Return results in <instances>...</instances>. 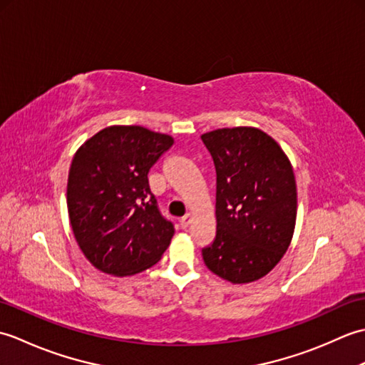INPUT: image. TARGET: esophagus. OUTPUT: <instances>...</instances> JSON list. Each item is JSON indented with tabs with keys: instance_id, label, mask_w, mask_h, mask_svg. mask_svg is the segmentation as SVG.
<instances>
[{
	"instance_id": "esophagus-1",
	"label": "esophagus",
	"mask_w": 365,
	"mask_h": 365,
	"mask_svg": "<svg viewBox=\"0 0 365 365\" xmlns=\"http://www.w3.org/2000/svg\"><path fill=\"white\" fill-rule=\"evenodd\" d=\"M191 221H192V215L191 213H187L183 216V218L180 220V226L183 227V229H187L190 224H191Z\"/></svg>"
}]
</instances>
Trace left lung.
Here are the masks:
<instances>
[{
	"label": "left lung",
	"mask_w": 365,
	"mask_h": 365,
	"mask_svg": "<svg viewBox=\"0 0 365 365\" xmlns=\"http://www.w3.org/2000/svg\"><path fill=\"white\" fill-rule=\"evenodd\" d=\"M216 169V238L207 268L232 284L259 281L289 250L297 224V180L273 138L255 127L207 131Z\"/></svg>",
	"instance_id": "1"
}]
</instances>
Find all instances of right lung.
<instances>
[{
    "label": "right lung",
    "instance_id": "add662e5",
    "mask_svg": "<svg viewBox=\"0 0 365 365\" xmlns=\"http://www.w3.org/2000/svg\"><path fill=\"white\" fill-rule=\"evenodd\" d=\"M174 138L139 125H111L75 152L67 178V210L76 243L92 265L111 276L153 267L174 226L160 215L149 169Z\"/></svg>",
    "mask_w": 365,
    "mask_h": 365
}]
</instances>
